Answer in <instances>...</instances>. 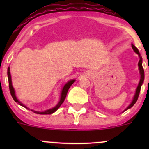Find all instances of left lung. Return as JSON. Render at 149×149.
I'll return each mask as SVG.
<instances>
[{
  "mask_svg": "<svg viewBox=\"0 0 149 149\" xmlns=\"http://www.w3.org/2000/svg\"><path fill=\"white\" fill-rule=\"evenodd\" d=\"M132 47L133 50H134V52L136 53V54H139V56L140 57L139 63H138V66H139V69L140 75H141V78H140V81L139 83V85H138V86H137V88H136V93H135L134 97V98H133L132 102V103L130 104L129 107H128L125 111L127 110L128 109H130V108L132 107H133V106H134V104L136 102V101H137L138 97H139V92H140V90H141V85H142L143 80H144V71H143V66H142V58H141V55H140L139 52V50H138V49L136 48V47H135V46L133 45V44H132Z\"/></svg>",
  "mask_w": 149,
  "mask_h": 149,
  "instance_id": "obj_1",
  "label": "left lung"
}]
</instances>
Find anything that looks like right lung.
<instances>
[{"label":"right lung","instance_id":"add662e5","mask_svg":"<svg viewBox=\"0 0 149 149\" xmlns=\"http://www.w3.org/2000/svg\"><path fill=\"white\" fill-rule=\"evenodd\" d=\"M8 81H9V89H10V94H11V95H12V97H13V100H15V102H18V103L21 106H22V107H25L26 109H27V107H26V106L24 105L23 104H22L20 102H19L17 99L16 96H15V90H14V88H13V85H12L11 76H10V68L9 67L8 68ZM74 82H75V80H70V81L68 82V83L64 85V88H63V89H62V91H61L60 101H59V103H58V104H57V106H56L55 107L52 108V109H49V110L45 111H42V112L36 111H33L34 113H38V114H52L54 112H55L56 111H57V109H59V107H60V106L61 105V104H62L63 102H64L65 98H66V95H67L68 90H69V88L71 86V85H72L73 83H74Z\"/></svg>","mask_w":149,"mask_h":149}]
</instances>
